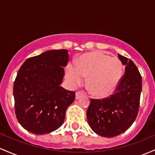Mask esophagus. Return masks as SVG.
I'll return each instance as SVG.
<instances>
[{"instance_id":"1","label":"esophagus","mask_w":155,"mask_h":155,"mask_svg":"<svg viewBox=\"0 0 155 155\" xmlns=\"http://www.w3.org/2000/svg\"><path fill=\"white\" fill-rule=\"evenodd\" d=\"M82 95H83V92H81V91L76 92V100H78V99H79L80 97H81Z\"/></svg>"}]
</instances>
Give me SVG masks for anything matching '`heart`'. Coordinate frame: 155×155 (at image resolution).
Instances as JSON below:
<instances>
[{"label": "heart", "mask_w": 155, "mask_h": 155, "mask_svg": "<svg viewBox=\"0 0 155 155\" xmlns=\"http://www.w3.org/2000/svg\"><path fill=\"white\" fill-rule=\"evenodd\" d=\"M122 65L117 58H110L99 51L81 55L76 67L68 64L65 69L66 79L73 87L81 84L87 77V87L95 97H106L115 90L122 77Z\"/></svg>", "instance_id": "b5f03b06"}]
</instances>
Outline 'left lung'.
Returning a JSON list of instances; mask_svg holds the SVG:
<instances>
[{
	"label": "left lung",
	"instance_id": "8db88e82",
	"mask_svg": "<svg viewBox=\"0 0 155 155\" xmlns=\"http://www.w3.org/2000/svg\"><path fill=\"white\" fill-rule=\"evenodd\" d=\"M124 65V74L116 91L102 100L91 99L87 111L90 127L96 134L112 138L125 132L138 115L142 79L132 60L118 54Z\"/></svg>",
	"mask_w": 155,
	"mask_h": 155
}]
</instances>
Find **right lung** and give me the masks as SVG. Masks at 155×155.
I'll return each instance as SVG.
<instances>
[{"mask_svg":"<svg viewBox=\"0 0 155 155\" xmlns=\"http://www.w3.org/2000/svg\"><path fill=\"white\" fill-rule=\"evenodd\" d=\"M68 56L67 49L47 51L27 59L18 71L13 88L16 117L33 134L59 128L74 101L75 92L60 86Z\"/></svg>","mask_w":155,"mask_h":155,"instance_id":"right-lung-1","label":"right lung"}]
</instances>
